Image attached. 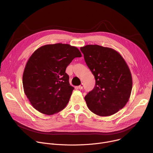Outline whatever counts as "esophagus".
Listing matches in <instances>:
<instances>
[{
    "instance_id": "obj_1",
    "label": "esophagus",
    "mask_w": 153,
    "mask_h": 153,
    "mask_svg": "<svg viewBox=\"0 0 153 153\" xmlns=\"http://www.w3.org/2000/svg\"><path fill=\"white\" fill-rule=\"evenodd\" d=\"M83 84L82 83L80 85H79V86H78V88H79V90H82V89L83 88Z\"/></svg>"
}]
</instances>
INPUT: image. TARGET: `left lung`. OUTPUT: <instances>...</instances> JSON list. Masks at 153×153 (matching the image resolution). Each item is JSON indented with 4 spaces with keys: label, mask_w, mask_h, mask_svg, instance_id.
<instances>
[{
    "label": "left lung",
    "mask_w": 153,
    "mask_h": 153,
    "mask_svg": "<svg viewBox=\"0 0 153 153\" xmlns=\"http://www.w3.org/2000/svg\"><path fill=\"white\" fill-rule=\"evenodd\" d=\"M80 50L96 80L94 89L85 97L87 106L100 116L116 113L126 104L132 90V76L126 63L110 48L88 45Z\"/></svg>",
    "instance_id": "obj_1"
}]
</instances>
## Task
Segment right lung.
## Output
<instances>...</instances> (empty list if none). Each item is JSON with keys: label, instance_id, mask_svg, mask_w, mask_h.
Here are the masks:
<instances>
[{"label": "right lung", "instance_id": "add662e5", "mask_svg": "<svg viewBox=\"0 0 153 153\" xmlns=\"http://www.w3.org/2000/svg\"><path fill=\"white\" fill-rule=\"evenodd\" d=\"M80 57L78 48L63 43L42 46L33 53L26 64L22 83L36 110L52 115L66 107L74 88L65 70L75 57Z\"/></svg>", "mask_w": 153, "mask_h": 153}]
</instances>
